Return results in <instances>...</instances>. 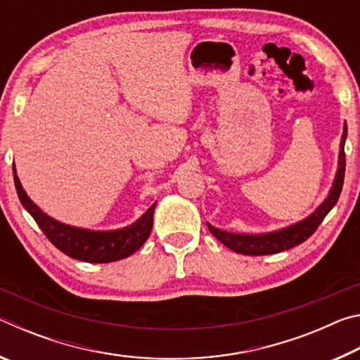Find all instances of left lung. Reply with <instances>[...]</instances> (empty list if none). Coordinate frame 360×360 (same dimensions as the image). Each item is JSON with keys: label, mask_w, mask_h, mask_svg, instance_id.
Listing matches in <instances>:
<instances>
[{"label": "left lung", "mask_w": 360, "mask_h": 360, "mask_svg": "<svg viewBox=\"0 0 360 360\" xmlns=\"http://www.w3.org/2000/svg\"><path fill=\"white\" fill-rule=\"evenodd\" d=\"M346 131L348 127H343V136H341L340 143V160H338V172L335 176V182L328 197L324 200L318 210H316L311 216L303 219L302 222L295 225H290L288 229H283L279 231H273V233L266 235H241V233H230V231L219 230L208 224V229L216 238L227 246L231 251L243 255H268V254H278L288 249L294 248L300 243L307 241L311 236L316 229L319 227L324 217L328 214L335 205H337L341 188H343L345 181V167H346V155H345V141H346Z\"/></svg>", "instance_id": "1"}]
</instances>
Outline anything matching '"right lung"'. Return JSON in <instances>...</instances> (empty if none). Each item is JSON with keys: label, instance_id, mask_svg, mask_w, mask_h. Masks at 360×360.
Returning <instances> with one entry per match:
<instances>
[{"label": "right lung", "instance_id": "add662e5", "mask_svg": "<svg viewBox=\"0 0 360 360\" xmlns=\"http://www.w3.org/2000/svg\"><path fill=\"white\" fill-rule=\"evenodd\" d=\"M12 172H14L17 195H19L23 208L32 214L34 222L42 230V233L47 236V240L63 254L70 255L72 259L89 262V264H108V262H115L129 257V255L138 251L144 245L146 240L149 238L155 203L135 224H131L130 227L112 231L76 229L71 227V225L57 222L56 219L44 214L28 198V195L22 188L20 181L15 174L14 165H12Z\"/></svg>", "mask_w": 360, "mask_h": 360}]
</instances>
